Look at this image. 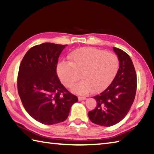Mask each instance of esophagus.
Listing matches in <instances>:
<instances>
[{
    "instance_id": "1",
    "label": "esophagus",
    "mask_w": 154,
    "mask_h": 154,
    "mask_svg": "<svg viewBox=\"0 0 154 154\" xmlns=\"http://www.w3.org/2000/svg\"><path fill=\"white\" fill-rule=\"evenodd\" d=\"M78 99H79V101L83 100H85L86 99V97H78Z\"/></svg>"
}]
</instances>
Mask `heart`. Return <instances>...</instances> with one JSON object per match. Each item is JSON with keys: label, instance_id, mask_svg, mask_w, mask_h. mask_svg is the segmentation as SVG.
<instances>
[{"label": "heart", "instance_id": "b5f03b06", "mask_svg": "<svg viewBox=\"0 0 154 154\" xmlns=\"http://www.w3.org/2000/svg\"><path fill=\"white\" fill-rule=\"evenodd\" d=\"M69 62L60 61L57 65V74L61 83L71 87L79 80L82 81L72 88L73 92L88 94L100 92L112 82L119 66L116 55L94 48H81L73 51L68 57Z\"/></svg>", "mask_w": 154, "mask_h": 154}]
</instances>
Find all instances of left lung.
<instances>
[{"label":"left lung","mask_w":154,"mask_h":154,"mask_svg":"<svg viewBox=\"0 0 154 154\" xmlns=\"http://www.w3.org/2000/svg\"><path fill=\"white\" fill-rule=\"evenodd\" d=\"M118 55L119 69L110 85L103 92L94 97L97 107L89 111L92 122L103 126H111L126 116L134 100L137 78L131 58L125 51L113 47Z\"/></svg>","instance_id":"left-lung-1"}]
</instances>
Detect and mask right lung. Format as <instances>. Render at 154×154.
I'll return each mask as SVG.
<instances>
[{"mask_svg": "<svg viewBox=\"0 0 154 154\" xmlns=\"http://www.w3.org/2000/svg\"><path fill=\"white\" fill-rule=\"evenodd\" d=\"M67 45L44 43L31 48L20 65L17 87L25 110L47 125L67 119L78 98L65 89L56 72L58 58Z\"/></svg>", "mask_w": 154, "mask_h": 154, "instance_id": "add662e5", "label": "right lung"}]
</instances>
